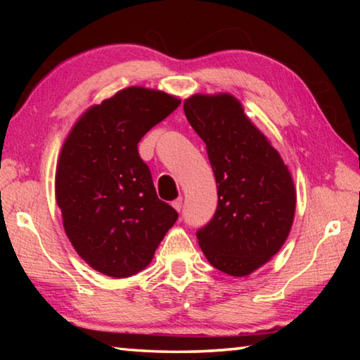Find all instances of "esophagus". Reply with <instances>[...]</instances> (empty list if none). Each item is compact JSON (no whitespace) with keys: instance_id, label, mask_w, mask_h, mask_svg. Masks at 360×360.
<instances>
[{"instance_id":"1","label":"esophagus","mask_w":360,"mask_h":360,"mask_svg":"<svg viewBox=\"0 0 360 360\" xmlns=\"http://www.w3.org/2000/svg\"><path fill=\"white\" fill-rule=\"evenodd\" d=\"M173 208L176 210V211H181L182 210V198H176L174 202H173Z\"/></svg>"}]
</instances>
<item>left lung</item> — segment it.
Here are the masks:
<instances>
[{"label": "left lung", "mask_w": 360, "mask_h": 360, "mask_svg": "<svg viewBox=\"0 0 360 360\" xmlns=\"http://www.w3.org/2000/svg\"><path fill=\"white\" fill-rule=\"evenodd\" d=\"M184 112L206 144L219 197L198 245L217 270L248 276L288 240L297 202L290 172L233 95H192Z\"/></svg>", "instance_id": "obj_1"}]
</instances>
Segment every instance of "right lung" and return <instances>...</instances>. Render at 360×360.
<instances>
[{"label":"right lung","mask_w":360,"mask_h":360,"mask_svg":"<svg viewBox=\"0 0 360 360\" xmlns=\"http://www.w3.org/2000/svg\"><path fill=\"white\" fill-rule=\"evenodd\" d=\"M181 100L127 87L89 108L60 152L56 198L76 252L94 270L127 278L144 270L178 212L157 197L138 143Z\"/></svg>","instance_id":"obj_1"}]
</instances>
